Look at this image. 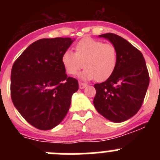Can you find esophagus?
Here are the masks:
<instances>
[{"label":"esophagus","mask_w":160,"mask_h":160,"mask_svg":"<svg viewBox=\"0 0 160 160\" xmlns=\"http://www.w3.org/2000/svg\"><path fill=\"white\" fill-rule=\"evenodd\" d=\"M86 87H87V84H86V83L79 82V88L80 89H84Z\"/></svg>","instance_id":"1"}]
</instances>
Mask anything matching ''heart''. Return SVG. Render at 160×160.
Returning a JSON list of instances; mask_svg holds the SVG:
<instances>
[{"label":"heart","instance_id":"1","mask_svg":"<svg viewBox=\"0 0 160 160\" xmlns=\"http://www.w3.org/2000/svg\"><path fill=\"white\" fill-rule=\"evenodd\" d=\"M74 49L75 53L65 51L61 59L68 74L75 75L83 63L85 70L79 75L82 80L104 82L112 75L118 62L117 49L112 44L84 38L76 44Z\"/></svg>","mask_w":160,"mask_h":160}]
</instances>
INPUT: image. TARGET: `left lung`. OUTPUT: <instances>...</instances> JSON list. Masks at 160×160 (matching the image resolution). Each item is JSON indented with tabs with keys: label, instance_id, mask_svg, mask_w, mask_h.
<instances>
[{
	"label": "left lung",
	"instance_id": "left-lung-1",
	"mask_svg": "<svg viewBox=\"0 0 160 160\" xmlns=\"http://www.w3.org/2000/svg\"><path fill=\"white\" fill-rule=\"evenodd\" d=\"M116 48L118 62L112 75L94 85V106L104 118L122 122L140 109L149 86L146 62L138 49L118 35L108 32L99 35Z\"/></svg>",
	"mask_w": 160,
	"mask_h": 160
}]
</instances>
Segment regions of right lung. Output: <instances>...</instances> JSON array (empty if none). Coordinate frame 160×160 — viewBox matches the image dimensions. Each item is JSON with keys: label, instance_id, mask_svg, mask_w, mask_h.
<instances>
[{"label": "right lung", "instance_id": "obj_1", "mask_svg": "<svg viewBox=\"0 0 160 160\" xmlns=\"http://www.w3.org/2000/svg\"><path fill=\"white\" fill-rule=\"evenodd\" d=\"M74 39L43 38L26 48L11 71V98L14 107L29 124L50 130L67 114L77 79L67 77L62 56Z\"/></svg>", "mask_w": 160, "mask_h": 160}]
</instances>
